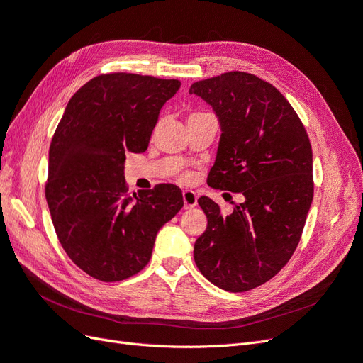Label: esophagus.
<instances>
[{
  "mask_svg": "<svg viewBox=\"0 0 363 363\" xmlns=\"http://www.w3.org/2000/svg\"><path fill=\"white\" fill-rule=\"evenodd\" d=\"M182 199H184V206L186 209H191V208H194L197 205V196L191 190H185L182 193Z\"/></svg>",
  "mask_w": 363,
  "mask_h": 363,
  "instance_id": "1",
  "label": "esophagus"
}]
</instances>
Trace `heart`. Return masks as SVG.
<instances>
[{"label": "heart", "mask_w": 363, "mask_h": 363, "mask_svg": "<svg viewBox=\"0 0 363 363\" xmlns=\"http://www.w3.org/2000/svg\"><path fill=\"white\" fill-rule=\"evenodd\" d=\"M202 114H206V113H193L190 118H196V116H202ZM185 179H189V177H185Z\"/></svg>", "instance_id": "b5f03b06"}]
</instances>
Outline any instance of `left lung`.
Returning <instances> with one entry per match:
<instances>
[{
	"mask_svg": "<svg viewBox=\"0 0 363 363\" xmlns=\"http://www.w3.org/2000/svg\"><path fill=\"white\" fill-rule=\"evenodd\" d=\"M190 93L211 105L221 126L208 185L244 196L230 214L199 197L208 225L194 261L216 286L244 292L274 277L297 249L313 199L311 142L286 98L256 75L226 72Z\"/></svg>",
	"mask_w": 363,
	"mask_h": 363,
	"instance_id": "1",
	"label": "left lung"
}]
</instances>
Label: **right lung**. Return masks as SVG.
<instances>
[{
  "label": "right lung",
  "instance_id": "add662e5",
  "mask_svg": "<svg viewBox=\"0 0 363 363\" xmlns=\"http://www.w3.org/2000/svg\"><path fill=\"white\" fill-rule=\"evenodd\" d=\"M179 79L102 74L67 102L50 146L45 197L62 247L102 282L147 265L158 230L184 206L173 184L128 194L125 158L145 152Z\"/></svg>",
  "mask_w": 363,
  "mask_h": 363
}]
</instances>
